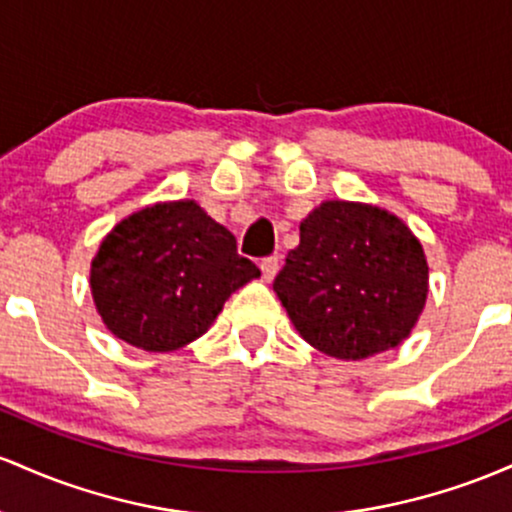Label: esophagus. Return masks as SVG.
Masks as SVG:
<instances>
[{"label": "esophagus", "mask_w": 512, "mask_h": 512, "mask_svg": "<svg viewBox=\"0 0 512 512\" xmlns=\"http://www.w3.org/2000/svg\"><path fill=\"white\" fill-rule=\"evenodd\" d=\"M278 271H280V258H278V256H268V258H263V261H261V273H263V280H268V283H271V280L275 278V275H278Z\"/></svg>", "instance_id": "esophagus-1"}]
</instances>
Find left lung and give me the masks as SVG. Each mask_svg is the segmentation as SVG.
<instances>
[{"instance_id": "obj_1", "label": "left lung", "mask_w": 512, "mask_h": 512, "mask_svg": "<svg viewBox=\"0 0 512 512\" xmlns=\"http://www.w3.org/2000/svg\"><path fill=\"white\" fill-rule=\"evenodd\" d=\"M273 290L309 346L363 360L409 338L426 307L428 261L392 212L326 200L302 220Z\"/></svg>"}]
</instances>
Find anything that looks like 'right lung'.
<instances>
[{"label":"right lung","instance_id":"1","mask_svg":"<svg viewBox=\"0 0 512 512\" xmlns=\"http://www.w3.org/2000/svg\"><path fill=\"white\" fill-rule=\"evenodd\" d=\"M261 275L195 200L154 203L120 220L91 261L106 329L147 350H179L210 329L232 292Z\"/></svg>","mask_w":512,"mask_h":512}]
</instances>
